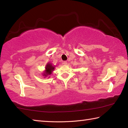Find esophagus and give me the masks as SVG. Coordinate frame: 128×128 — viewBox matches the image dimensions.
I'll return each instance as SVG.
<instances>
[{
	"label": "esophagus",
	"instance_id": "obj_1",
	"mask_svg": "<svg viewBox=\"0 0 128 128\" xmlns=\"http://www.w3.org/2000/svg\"><path fill=\"white\" fill-rule=\"evenodd\" d=\"M67 64H68V62H67L66 61H64V62H63V64H64V65H67Z\"/></svg>",
	"mask_w": 128,
	"mask_h": 128
}]
</instances>
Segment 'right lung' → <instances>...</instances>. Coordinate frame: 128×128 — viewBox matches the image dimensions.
I'll return each instance as SVG.
<instances>
[{"label": "right lung", "mask_w": 128, "mask_h": 128, "mask_svg": "<svg viewBox=\"0 0 128 128\" xmlns=\"http://www.w3.org/2000/svg\"><path fill=\"white\" fill-rule=\"evenodd\" d=\"M54 69H55V66H52V65L51 63L47 64L46 67H45L44 72L43 73V76L45 77L51 75L54 71Z\"/></svg>", "instance_id": "right-lung-1"}]
</instances>
